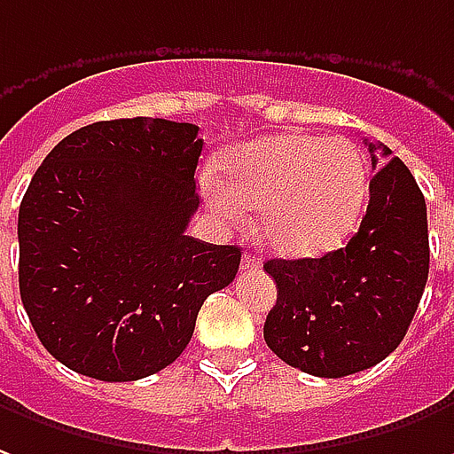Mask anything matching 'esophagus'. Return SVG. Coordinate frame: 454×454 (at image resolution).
<instances>
[{
    "instance_id": "34e87169",
    "label": "esophagus",
    "mask_w": 454,
    "mask_h": 454,
    "mask_svg": "<svg viewBox=\"0 0 454 454\" xmlns=\"http://www.w3.org/2000/svg\"><path fill=\"white\" fill-rule=\"evenodd\" d=\"M240 270H260V258H255V255H243V260H240Z\"/></svg>"
}]
</instances>
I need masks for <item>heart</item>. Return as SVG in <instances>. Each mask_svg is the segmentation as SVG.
<instances>
[{"label":"heart","mask_w":454,"mask_h":454,"mask_svg":"<svg viewBox=\"0 0 454 454\" xmlns=\"http://www.w3.org/2000/svg\"><path fill=\"white\" fill-rule=\"evenodd\" d=\"M221 169L226 186L208 176L206 199L226 218L260 208V236L287 258L337 248L369 196L366 160L347 137L270 135L231 152Z\"/></svg>","instance_id":"b5f03b06"}]
</instances>
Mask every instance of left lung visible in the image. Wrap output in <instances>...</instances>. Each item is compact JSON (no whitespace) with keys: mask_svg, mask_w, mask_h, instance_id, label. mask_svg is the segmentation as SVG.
<instances>
[{"mask_svg":"<svg viewBox=\"0 0 454 454\" xmlns=\"http://www.w3.org/2000/svg\"><path fill=\"white\" fill-rule=\"evenodd\" d=\"M369 184V206L344 248L322 258L268 260L278 285L265 344L294 369L341 379L376 366L403 341L430 268L427 211L413 174L388 147ZM373 169L381 164L371 154Z\"/></svg>","mask_w":454,"mask_h":454,"instance_id":"8db88e82","label":"left lung"}]
</instances>
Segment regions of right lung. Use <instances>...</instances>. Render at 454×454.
Here are the masks:
<instances>
[{
    "instance_id": "add662e5",
    "label": "right lung",
    "mask_w": 454,
    "mask_h": 454,
    "mask_svg": "<svg viewBox=\"0 0 454 454\" xmlns=\"http://www.w3.org/2000/svg\"><path fill=\"white\" fill-rule=\"evenodd\" d=\"M204 139L192 122L106 120L63 137L19 206V293L53 359L98 381L167 369L228 287L238 246L186 236Z\"/></svg>"
}]
</instances>
